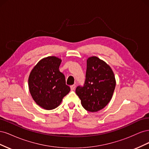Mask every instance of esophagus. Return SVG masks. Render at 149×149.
Instances as JSON below:
<instances>
[{"mask_svg": "<svg viewBox=\"0 0 149 149\" xmlns=\"http://www.w3.org/2000/svg\"><path fill=\"white\" fill-rule=\"evenodd\" d=\"M70 88H71V89L72 90V91H73V90H74L75 89V88H76V85H74V84L71 85V86H70Z\"/></svg>", "mask_w": 149, "mask_h": 149, "instance_id": "34e87169", "label": "esophagus"}]
</instances>
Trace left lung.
Here are the masks:
<instances>
[{"label":"left lung","mask_w":149,"mask_h":149,"mask_svg":"<svg viewBox=\"0 0 149 149\" xmlns=\"http://www.w3.org/2000/svg\"><path fill=\"white\" fill-rule=\"evenodd\" d=\"M115 87V76L111 67L99 58L92 56L87 60L84 83L76 88V93L84 109L94 112L109 102Z\"/></svg>","instance_id":"obj_1"}]
</instances>
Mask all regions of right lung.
<instances>
[{"label": "right lung", "mask_w": 149, "mask_h": 149, "mask_svg": "<svg viewBox=\"0 0 149 149\" xmlns=\"http://www.w3.org/2000/svg\"><path fill=\"white\" fill-rule=\"evenodd\" d=\"M61 60L48 56L40 60L31 70L29 78V91L38 106L52 110L60 104L70 91L65 75L60 71Z\"/></svg>", "instance_id": "add662e5"}]
</instances>
